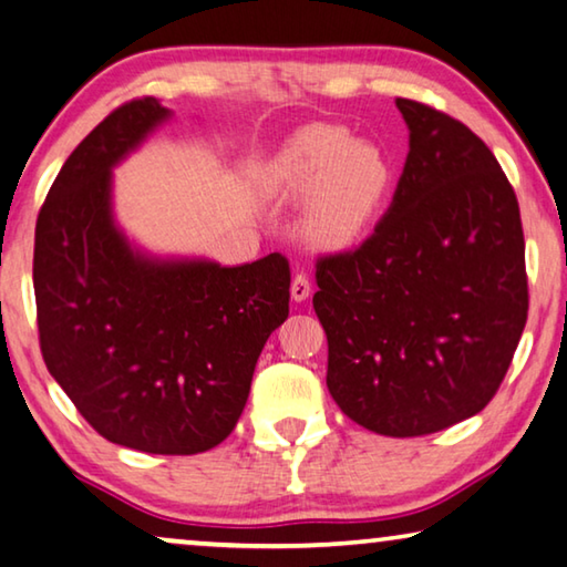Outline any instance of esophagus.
<instances>
[{
    "mask_svg": "<svg viewBox=\"0 0 567 567\" xmlns=\"http://www.w3.org/2000/svg\"><path fill=\"white\" fill-rule=\"evenodd\" d=\"M309 293H311L309 276H306L303 271H296L293 281H291V299L293 301H306V299H309Z\"/></svg>",
    "mask_w": 567,
    "mask_h": 567,
    "instance_id": "34e87169",
    "label": "esophagus"
}]
</instances>
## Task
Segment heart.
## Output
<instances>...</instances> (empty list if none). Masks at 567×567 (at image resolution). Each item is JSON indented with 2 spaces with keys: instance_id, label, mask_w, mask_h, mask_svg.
<instances>
[{
  "instance_id": "1",
  "label": "heart",
  "mask_w": 567,
  "mask_h": 567,
  "mask_svg": "<svg viewBox=\"0 0 567 567\" xmlns=\"http://www.w3.org/2000/svg\"><path fill=\"white\" fill-rule=\"evenodd\" d=\"M271 181L286 200L311 198L306 230L319 244L339 246L359 236L382 208L392 165L377 145L351 141L344 127L311 125L286 143Z\"/></svg>"
}]
</instances>
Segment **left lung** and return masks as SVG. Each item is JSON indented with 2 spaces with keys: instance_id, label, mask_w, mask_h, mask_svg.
<instances>
[{
  "instance_id": "8db88e82",
  "label": "left lung",
  "mask_w": 567,
  "mask_h": 567,
  "mask_svg": "<svg viewBox=\"0 0 567 567\" xmlns=\"http://www.w3.org/2000/svg\"><path fill=\"white\" fill-rule=\"evenodd\" d=\"M396 107L410 153L392 206L364 244L317 258L313 311L341 412L422 437L497 394L530 296L519 206L493 151L424 102Z\"/></svg>"
}]
</instances>
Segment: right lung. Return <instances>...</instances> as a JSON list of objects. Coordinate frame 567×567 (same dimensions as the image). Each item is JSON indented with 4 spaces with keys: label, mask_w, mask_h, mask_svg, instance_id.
Instances as JSON below:
<instances>
[{
    "label": "right lung",
    "mask_w": 567,
    "mask_h": 567,
    "mask_svg": "<svg viewBox=\"0 0 567 567\" xmlns=\"http://www.w3.org/2000/svg\"><path fill=\"white\" fill-rule=\"evenodd\" d=\"M168 117L115 107L64 161L34 228V301L50 374L107 442L198 454L234 432L256 361L289 317L291 268L153 261L110 213V168Z\"/></svg>",
    "instance_id": "right-lung-1"
}]
</instances>
